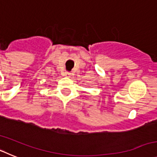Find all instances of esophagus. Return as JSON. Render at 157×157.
<instances>
[{
    "mask_svg": "<svg viewBox=\"0 0 157 157\" xmlns=\"http://www.w3.org/2000/svg\"><path fill=\"white\" fill-rule=\"evenodd\" d=\"M71 75L70 72H67V71L65 72V75H66V76H69V75Z\"/></svg>",
    "mask_w": 157,
    "mask_h": 157,
    "instance_id": "1",
    "label": "esophagus"
}]
</instances>
